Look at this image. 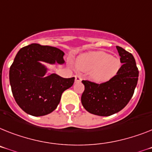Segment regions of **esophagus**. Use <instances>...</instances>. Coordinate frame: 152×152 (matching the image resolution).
Here are the masks:
<instances>
[{
    "instance_id": "1",
    "label": "esophagus",
    "mask_w": 152,
    "mask_h": 152,
    "mask_svg": "<svg viewBox=\"0 0 152 152\" xmlns=\"http://www.w3.org/2000/svg\"><path fill=\"white\" fill-rule=\"evenodd\" d=\"M81 80H82V77L79 75H76L75 76V82L76 83H79V82H81Z\"/></svg>"
}]
</instances>
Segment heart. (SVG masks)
Segmentation results:
<instances>
[{
  "label": "heart",
  "mask_w": 152,
  "mask_h": 152,
  "mask_svg": "<svg viewBox=\"0 0 152 152\" xmlns=\"http://www.w3.org/2000/svg\"><path fill=\"white\" fill-rule=\"evenodd\" d=\"M77 66L83 71H90V78L94 81L104 83L117 75L121 68V62L117 57L98 51L80 56L77 59Z\"/></svg>",
  "instance_id": "b5f03b06"
}]
</instances>
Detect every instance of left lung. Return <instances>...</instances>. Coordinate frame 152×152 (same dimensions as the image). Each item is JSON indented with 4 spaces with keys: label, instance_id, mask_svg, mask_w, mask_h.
Returning <instances> with one entry per match:
<instances>
[{
    "label": "left lung",
    "instance_id": "left-lung-1",
    "mask_svg": "<svg viewBox=\"0 0 152 152\" xmlns=\"http://www.w3.org/2000/svg\"><path fill=\"white\" fill-rule=\"evenodd\" d=\"M122 63L111 80L102 83L83 80L85 90L81 96L83 107L98 116H110L121 111L131 100L138 80V69L133 55L116 46Z\"/></svg>",
    "mask_w": 152,
    "mask_h": 152
}]
</instances>
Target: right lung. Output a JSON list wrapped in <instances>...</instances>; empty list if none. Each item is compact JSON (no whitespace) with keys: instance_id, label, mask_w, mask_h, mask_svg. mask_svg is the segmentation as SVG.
<instances>
[{"instance_id":"add662e5","label":"right lung","mask_w":152,"mask_h":152,"mask_svg":"<svg viewBox=\"0 0 152 152\" xmlns=\"http://www.w3.org/2000/svg\"><path fill=\"white\" fill-rule=\"evenodd\" d=\"M59 48L39 44L21 48L9 70L11 91L18 105L30 115L39 117L52 113L66 90L73 85L75 77L62 78L56 74L45 76L46 68L39 61L64 63Z\"/></svg>"}]
</instances>
